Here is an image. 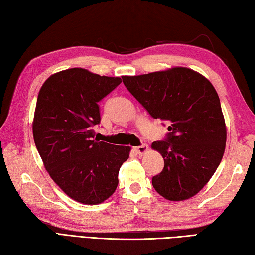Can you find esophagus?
Wrapping results in <instances>:
<instances>
[{
  "mask_svg": "<svg viewBox=\"0 0 255 255\" xmlns=\"http://www.w3.org/2000/svg\"><path fill=\"white\" fill-rule=\"evenodd\" d=\"M148 150H149V147H148L147 144H142V145H139V147L134 148V151H136V152H137L138 154H140V155L147 153Z\"/></svg>",
  "mask_w": 255,
  "mask_h": 255,
  "instance_id": "esophagus-1",
  "label": "esophagus"
}]
</instances>
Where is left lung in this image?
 Wrapping results in <instances>:
<instances>
[{
	"label": "left lung",
	"mask_w": 255,
	"mask_h": 255,
	"mask_svg": "<svg viewBox=\"0 0 255 255\" xmlns=\"http://www.w3.org/2000/svg\"><path fill=\"white\" fill-rule=\"evenodd\" d=\"M122 79L151 116L170 123L165 141L151 144L164 160L163 171L152 177L154 189L171 202L195 196L214 175L226 148L225 117L214 85L185 67Z\"/></svg>",
	"instance_id": "left-lung-1"
}]
</instances>
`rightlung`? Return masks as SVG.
I'll return each mask as SVG.
<instances>
[{
    "label": "right lung",
    "mask_w": 255,
    "mask_h": 255,
    "mask_svg": "<svg viewBox=\"0 0 255 255\" xmlns=\"http://www.w3.org/2000/svg\"><path fill=\"white\" fill-rule=\"evenodd\" d=\"M83 68L53 73L37 97L32 136L50 177L70 198L97 205L110 198L118 185V172L130 147L94 138L100 124L99 103L121 84Z\"/></svg>",
    "instance_id": "right-lung-1"
}]
</instances>
